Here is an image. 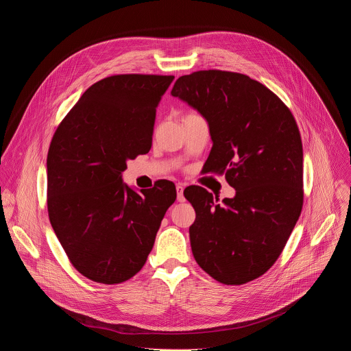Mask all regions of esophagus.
<instances>
[{"label":"esophagus","instance_id":"obj_1","mask_svg":"<svg viewBox=\"0 0 351 351\" xmlns=\"http://www.w3.org/2000/svg\"><path fill=\"white\" fill-rule=\"evenodd\" d=\"M184 186L183 184H176V193H178V202L183 203L184 202V195H183Z\"/></svg>","mask_w":351,"mask_h":351}]
</instances>
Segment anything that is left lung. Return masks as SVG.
I'll use <instances>...</instances> for the list:
<instances>
[{"mask_svg": "<svg viewBox=\"0 0 351 351\" xmlns=\"http://www.w3.org/2000/svg\"><path fill=\"white\" fill-rule=\"evenodd\" d=\"M208 122L207 172L236 190L219 198L193 186L191 252L210 276L243 285L278 260L303 208V144L290 110L260 82L218 69L180 76L171 91Z\"/></svg>", "mask_w": 351, "mask_h": 351, "instance_id": "left-lung-1", "label": "left lung"}]
</instances>
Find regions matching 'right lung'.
<instances>
[{"label": "right lung", "instance_id": "1", "mask_svg": "<svg viewBox=\"0 0 351 351\" xmlns=\"http://www.w3.org/2000/svg\"><path fill=\"white\" fill-rule=\"evenodd\" d=\"M175 76L114 75L90 86L57 128L47 156V207L72 265L90 280L134 276L153 250L175 184L134 191L126 161L149 152L156 112Z\"/></svg>", "mask_w": 351, "mask_h": 351}]
</instances>
